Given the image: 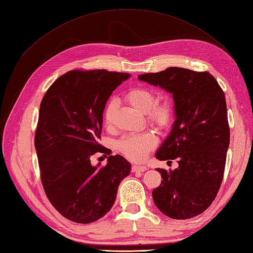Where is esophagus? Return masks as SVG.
I'll list each match as a JSON object with an SVG mask.
<instances>
[{
  "instance_id": "esophagus-1",
  "label": "esophagus",
  "mask_w": 253,
  "mask_h": 253,
  "mask_svg": "<svg viewBox=\"0 0 253 253\" xmlns=\"http://www.w3.org/2000/svg\"><path fill=\"white\" fill-rule=\"evenodd\" d=\"M146 169H147V168L144 165H138V164H133L132 165V171H136V173L145 171Z\"/></svg>"
}]
</instances>
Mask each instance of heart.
Here are the masks:
<instances>
[{
	"instance_id": "heart-1",
	"label": "heart",
	"mask_w": 253,
	"mask_h": 253,
	"mask_svg": "<svg viewBox=\"0 0 253 253\" xmlns=\"http://www.w3.org/2000/svg\"><path fill=\"white\" fill-rule=\"evenodd\" d=\"M126 100L139 112L145 113V120L159 128L169 127L174 120L175 107L169 98L156 101V93L145 87H136L126 93ZM118 103L115 97L107 101L103 109V119L107 126H112ZM157 145V138L150 132L131 134L120 139L119 151L132 161H141Z\"/></svg>"
}]
</instances>
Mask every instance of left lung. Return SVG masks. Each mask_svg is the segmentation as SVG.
I'll list each match as a JSON object with an SVG mask.
<instances>
[{"label":"left lung","mask_w":253,"mask_h":253,"mask_svg":"<svg viewBox=\"0 0 253 253\" xmlns=\"http://www.w3.org/2000/svg\"><path fill=\"white\" fill-rule=\"evenodd\" d=\"M170 92L176 120L156 157L176 160L178 169H158L161 184L152 191L159 211L177 220L204 212L223 179L230 126L223 90L208 72L169 67L138 76Z\"/></svg>","instance_id":"8db88e82"}]
</instances>
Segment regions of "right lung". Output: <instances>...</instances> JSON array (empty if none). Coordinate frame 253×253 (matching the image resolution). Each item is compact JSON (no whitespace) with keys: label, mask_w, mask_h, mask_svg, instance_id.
I'll list each match as a JSON object with an SVG mask.
<instances>
[{"label":"right lung","mask_w":253,"mask_h":253,"mask_svg":"<svg viewBox=\"0 0 253 253\" xmlns=\"http://www.w3.org/2000/svg\"><path fill=\"white\" fill-rule=\"evenodd\" d=\"M130 76L106 70H73L49 87L35 132L42 188L51 205L76 223H91L113 207L131 164L109 156L105 166L91 156L107 153L101 138L103 109L113 91Z\"/></svg>","instance_id":"add662e5"}]
</instances>
